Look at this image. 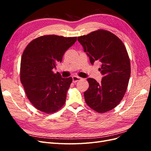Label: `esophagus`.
Returning a JSON list of instances; mask_svg holds the SVG:
<instances>
[{"label": "esophagus", "mask_w": 151, "mask_h": 151, "mask_svg": "<svg viewBox=\"0 0 151 151\" xmlns=\"http://www.w3.org/2000/svg\"><path fill=\"white\" fill-rule=\"evenodd\" d=\"M81 79H82V78H81V77H80L73 76V77H72V81H73V83H77V81H80Z\"/></svg>", "instance_id": "34e87169"}]
</instances>
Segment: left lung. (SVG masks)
Masks as SVG:
<instances>
[{
    "label": "left lung",
    "instance_id": "left-lung-1",
    "mask_svg": "<svg viewBox=\"0 0 151 151\" xmlns=\"http://www.w3.org/2000/svg\"><path fill=\"white\" fill-rule=\"evenodd\" d=\"M77 40L91 64L101 63V83L88 78L89 86L84 95L88 106L98 113L115 108L125 94L130 76V63L124 44L116 35L99 29L79 36Z\"/></svg>",
    "mask_w": 151,
    "mask_h": 151
}]
</instances>
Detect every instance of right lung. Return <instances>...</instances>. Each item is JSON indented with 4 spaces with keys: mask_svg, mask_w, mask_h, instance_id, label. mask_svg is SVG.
Instances as JSON below:
<instances>
[{
    "mask_svg": "<svg viewBox=\"0 0 151 151\" xmlns=\"http://www.w3.org/2000/svg\"><path fill=\"white\" fill-rule=\"evenodd\" d=\"M76 40L77 37L45 35L31 41L24 50L20 79L27 98L38 110L53 113L65 104L72 78H63L52 70Z\"/></svg>",
    "mask_w": 151,
    "mask_h": 151,
    "instance_id": "1",
    "label": "right lung"
}]
</instances>
